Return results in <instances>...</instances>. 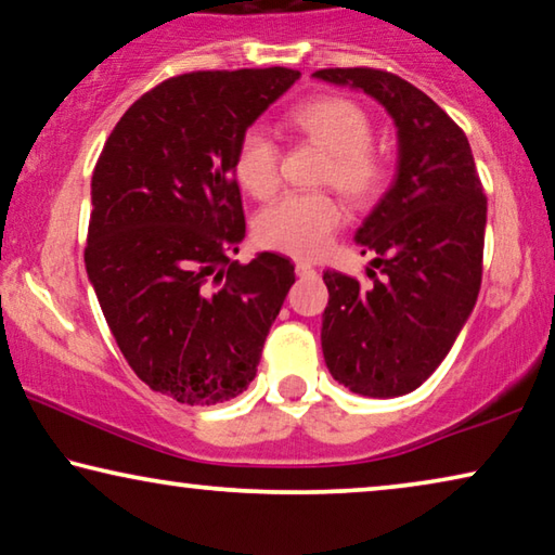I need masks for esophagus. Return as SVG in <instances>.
Here are the masks:
<instances>
[{
	"mask_svg": "<svg viewBox=\"0 0 555 555\" xmlns=\"http://www.w3.org/2000/svg\"><path fill=\"white\" fill-rule=\"evenodd\" d=\"M296 274L311 276V274H317V269H313L311 263H306V261H296Z\"/></svg>",
	"mask_w": 555,
	"mask_h": 555,
	"instance_id": "34e87169",
	"label": "esophagus"
}]
</instances>
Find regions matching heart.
Here are the masks:
<instances>
[{
    "mask_svg": "<svg viewBox=\"0 0 555 555\" xmlns=\"http://www.w3.org/2000/svg\"><path fill=\"white\" fill-rule=\"evenodd\" d=\"M292 121L331 154L321 177L324 184L336 186L353 202H369L382 192L388 167L384 156L371 146L374 124L361 104L346 96H324L299 106ZM234 173L238 184L254 196L267 198L276 192L281 184V146L267 127L251 124L238 137ZM341 224L344 209L334 196L292 192L259 214L256 238L267 249L317 259L328 249Z\"/></svg>",
    "mask_w": 555,
    "mask_h": 555,
    "instance_id": "heart-1",
    "label": "heart"
}]
</instances>
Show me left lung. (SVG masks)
<instances>
[{
	"mask_svg": "<svg viewBox=\"0 0 555 555\" xmlns=\"http://www.w3.org/2000/svg\"><path fill=\"white\" fill-rule=\"evenodd\" d=\"M313 77L361 89L399 129V171L357 231L369 286L326 271L321 326L326 366L349 391L391 399L438 369L474 311L483 274L486 194L463 129L431 96L384 69H319Z\"/></svg>",
	"mask_w": 555,
	"mask_h": 555,
	"instance_id": "obj_1",
	"label": "left lung"
}]
</instances>
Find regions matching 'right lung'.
Instances as JSON below:
<instances>
[{
  "mask_svg": "<svg viewBox=\"0 0 555 555\" xmlns=\"http://www.w3.org/2000/svg\"><path fill=\"white\" fill-rule=\"evenodd\" d=\"M301 77L286 66L192 72L124 112L99 154L85 263L134 374L189 406L254 382L294 263L231 261L246 234L234 152Z\"/></svg>",
  "mask_w": 555,
  "mask_h": 555,
  "instance_id": "add662e5",
  "label": "right lung"
}]
</instances>
